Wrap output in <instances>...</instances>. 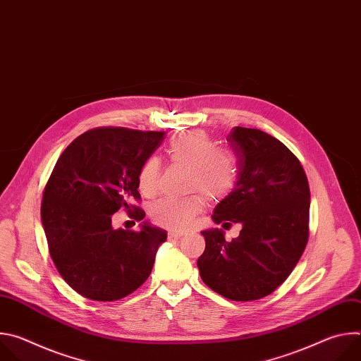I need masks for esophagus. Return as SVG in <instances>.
<instances>
[{"mask_svg":"<svg viewBox=\"0 0 361 361\" xmlns=\"http://www.w3.org/2000/svg\"><path fill=\"white\" fill-rule=\"evenodd\" d=\"M181 237H183V234H180V233H169L170 240H180Z\"/></svg>","mask_w":361,"mask_h":361,"instance_id":"1","label":"esophagus"}]
</instances>
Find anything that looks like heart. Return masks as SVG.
Segmentation results:
<instances>
[{
  "label": "heart",
  "instance_id": "heart-1",
  "mask_svg": "<svg viewBox=\"0 0 361 361\" xmlns=\"http://www.w3.org/2000/svg\"><path fill=\"white\" fill-rule=\"evenodd\" d=\"M171 164L188 169L187 191L201 192L216 202L224 200L237 183V167L234 159L204 131H187L174 135L167 147ZM161 164L156 157L147 159L137 176L138 188L145 197L159 191ZM204 201L198 194L183 198H161L149 209L151 220L171 231L188 230L202 210Z\"/></svg>",
  "mask_w": 361,
  "mask_h": 361
}]
</instances>
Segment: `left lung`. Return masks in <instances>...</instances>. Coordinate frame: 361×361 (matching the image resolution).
Instances as JSON below:
<instances>
[{
    "label": "left lung",
    "mask_w": 361,
    "mask_h": 361,
    "mask_svg": "<svg viewBox=\"0 0 361 361\" xmlns=\"http://www.w3.org/2000/svg\"><path fill=\"white\" fill-rule=\"evenodd\" d=\"M227 140L238 157V176L213 220L243 228L231 241L223 230L202 231L205 250L197 266L204 284L220 295L252 301L281 286L302 255L310 188L298 159L273 135L234 127Z\"/></svg>",
    "instance_id": "1"
}]
</instances>
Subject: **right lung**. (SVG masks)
<instances>
[{"label":"right lung","mask_w":361,"mask_h":361,"mask_svg":"<svg viewBox=\"0 0 361 361\" xmlns=\"http://www.w3.org/2000/svg\"><path fill=\"white\" fill-rule=\"evenodd\" d=\"M166 138L164 131L98 127L78 135L60 156L41 201L48 251L59 273L82 297L116 301L151 274L167 233L144 223L140 231L116 230L124 210L141 221L138 170Z\"/></svg>","instance_id":"obj_1"}]
</instances>
